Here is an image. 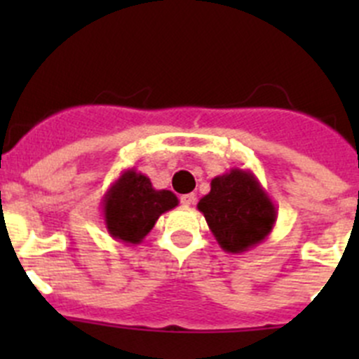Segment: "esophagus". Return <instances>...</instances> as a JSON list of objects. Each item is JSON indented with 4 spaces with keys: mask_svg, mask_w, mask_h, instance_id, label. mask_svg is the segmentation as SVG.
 Instances as JSON below:
<instances>
[{
    "mask_svg": "<svg viewBox=\"0 0 359 359\" xmlns=\"http://www.w3.org/2000/svg\"><path fill=\"white\" fill-rule=\"evenodd\" d=\"M194 201H196V196H194L193 193H191V194H184V196H180V203H182V206H186V208H187V206L193 205Z\"/></svg>",
    "mask_w": 359,
    "mask_h": 359,
    "instance_id": "34e87169",
    "label": "esophagus"
}]
</instances>
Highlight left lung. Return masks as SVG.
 Segmentation results:
<instances>
[{
    "label": "left lung",
    "instance_id": "8db88e82",
    "mask_svg": "<svg viewBox=\"0 0 359 359\" xmlns=\"http://www.w3.org/2000/svg\"><path fill=\"white\" fill-rule=\"evenodd\" d=\"M217 243L227 253H243L262 243L276 224V206L250 170L231 168L212 179L198 203Z\"/></svg>",
    "mask_w": 359,
    "mask_h": 359
}]
</instances>
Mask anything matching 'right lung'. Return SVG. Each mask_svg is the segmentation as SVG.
I'll use <instances>...</instances> for the list:
<instances>
[{
  "mask_svg": "<svg viewBox=\"0 0 359 359\" xmlns=\"http://www.w3.org/2000/svg\"><path fill=\"white\" fill-rule=\"evenodd\" d=\"M179 205L175 194L154 189L149 177L128 168L104 194L102 212L107 233L128 245L142 243L161 213Z\"/></svg>",
  "mask_w": 359,
  "mask_h": 359,
  "instance_id": "obj_1",
  "label": "right lung"
}]
</instances>
